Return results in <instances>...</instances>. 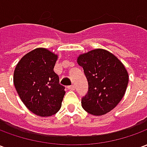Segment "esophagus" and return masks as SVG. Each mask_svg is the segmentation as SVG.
Instances as JSON below:
<instances>
[{"mask_svg":"<svg viewBox=\"0 0 147 147\" xmlns=\"http://www.w3.org/2000/svg\"><path fill=\"white\" fill-rule=\"evenodd\" d=\"M67 89L71 90H75V86L74 85H71V86H67Z\"/></svg>","mask_w":147,"mask_h":147,"instance_id":"esophagus-1","label":"esophagus"}]
</instances>
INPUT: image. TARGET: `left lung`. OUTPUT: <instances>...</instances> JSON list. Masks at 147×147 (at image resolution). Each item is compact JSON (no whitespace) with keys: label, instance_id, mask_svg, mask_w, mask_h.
I'll list each match as a JSON object with an SVG mask.
<instances>
[{"label":"left lung","instance_id":"obj_1","mask_svg":"<svg viewBox=\"0 0 147 147\" xmlns=\"http://www.w3.org/2000/svg\"><path fill=\"white\" fill-rule=\"evenodd\" d=\"M88 81V91L82 106L90 114L101 116L113 109L123 98L128 83V73L121 61L110 52L93 49L79 56Z\"/></svg>","mask_w":147,"mask_h":147}]
</instances>
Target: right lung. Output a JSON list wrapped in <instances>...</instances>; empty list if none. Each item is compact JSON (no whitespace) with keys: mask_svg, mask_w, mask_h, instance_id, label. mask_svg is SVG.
Listing matches in <instances>:
<instances>
[{"mask_svg":"<svg viewBox=\"0 0 147 147\" xmlns=\"http://www.w3.org/2000/svg\"><path fill=\"white\" fill-rule=\"evenodd\" d=\"M57 55L37 48L24 55L15 68L13 82L20 98L30 112L50 117L60 110L65 94L54 68Z\"/></svg>","mask_w":147,"mask_h":147,"instance_id":"obj_1","label":"right lung"}]
</instances>
